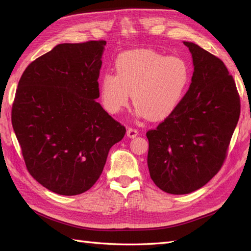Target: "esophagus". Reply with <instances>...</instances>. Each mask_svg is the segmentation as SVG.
I'll return each mask as SVG.
<instances>
[{"label": "esophagus", "instance_id": "1", "mask_svg": "<svg viewBox=\"0 0 251 251\" xmlns=\"http://www.w3.org/2000/svg\"><path fill=\"white\" fill-rule=\"evenodd\" d=\"M137 135H138V131L136 130V128H132V127L127 128L126 136H127L128 138H135Z\"/></svg>", "mask_w": 251, "mask_h": 251}]
</instances>
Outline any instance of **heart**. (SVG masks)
<instances>
[{
    "instance_id": "b5f03b06",
    "label": "heart",
    "mask_w": 251,
    "mask_h": 251,
    "mask_svg": "<svg viewBox=\"0 0 251 251\" xmlns=\"http://www.w3.org/2000/svg\"><path fill=\"white\" fill-rule=\"evenodd\" d=\"M114 68L116 75L107 73L100 80L103 108L118 114L132 94L136 114L151 120L164 119L177 109L192 78L185 59L150 49L121 53Z\"/></svg>"
}]
</instances>
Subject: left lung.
Masks as SVG:
<instances>
[{
	"mask_svg": "<svg viewBox=\"0 0 251 251\" xmlns=\"http://www.w3.org/2000/svg\"><path fill=\"white\" fill-rule=\"evenodd\" d=\"M194 72L186 94L171 115L147 133L148 166L163 192L185 195L221 169L240 117V97L224 63L197 44L183 42Z\"/></svg>",
	"mask_w": 251,
	"mask_h": 251,
	"instance_id": "left-lung-1",
	"label": "left lung"
}]
</instances>
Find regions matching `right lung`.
I'll return each mask as SVG.
<instances>
[{
	"label": "right lung",
	"instance_id": "add662e5",
	"mask_svg": "<svg viewBox=\"0 0 251 251\" xmlns=\"http://www.w3.org/2000/svg\"><path fill=\"white\" fill-rule=\"evenodd\" d=\"M105 41L59 44L23 73L11 121L30 175L49 191L87 192L126 127L103 110L98 77Z\"/></svg>",
	"mask_w": 251,
	"mask_h": 251
}]
</instances>
